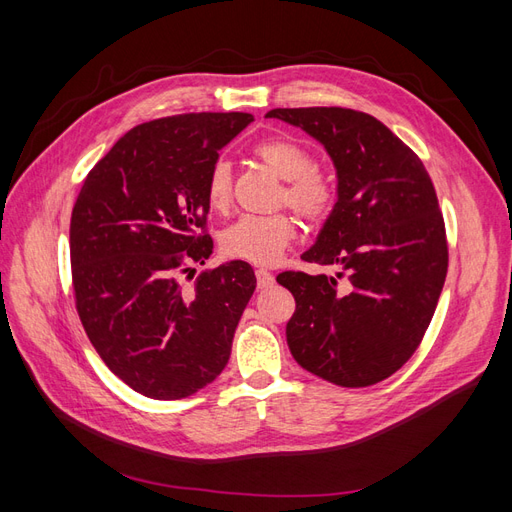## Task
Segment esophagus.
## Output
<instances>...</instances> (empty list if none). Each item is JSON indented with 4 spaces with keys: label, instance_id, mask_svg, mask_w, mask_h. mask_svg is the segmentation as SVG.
<instances>
[{
    "label": "esophagus",
    "instance_id": "1",
    "mask_svg": "<svg viewBox=\"0 0 512 512\" xmlns=\"http://www.w3.org/2000/svg\"><path fill=\"white\" fill-rule=\"evenodd\" d=\"M275 282V277L271 271L267 269H256V284L258 288H271Z\"/></svg>",
    "mask_w": 512,
    "mask_h": 512
}]
</instances>
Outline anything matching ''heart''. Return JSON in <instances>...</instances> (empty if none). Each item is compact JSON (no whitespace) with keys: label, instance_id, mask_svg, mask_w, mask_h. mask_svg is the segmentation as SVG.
<instances>
[{"label":"heart","instance_id":"obj_1","mask_svg":"<svg viewBox=\"0 0 512 512\" xmlns=\"http://www.w3.org/2000/svg\"><path fill=\"white\" fill-rule=\"evenodd\" d=\"M254 156L284 179L282 203L297 211L303 220L320 222L337 203L333 177L316 168L314 156L305 145L288 136H273L254 147ZM207 205L213 211L228 209L232 200V168L226 160H215L205 183ZM297 237V226L288 213L243 215L222 235V250L230 258L273 265Z\"/></svg>","mask_w":512,"mask_h":512}]
</instances>
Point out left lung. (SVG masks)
<instances>
[{
    "mask_svg": "<svg viewBox=\"0 0 512 512\" xmlns=\"http://www.w3.org/2000/svg\"><path fill=\"white\" fill-rule=\"evenodd\" d=\"M267 117L314 136L337 170V203L301 256L337 273L277 275L297 301L288 348L303 369L337 386L382 382L421 344L446 280L436 188L416 153L367 113L309 106Z\"/></svg>",
    "mask_w": 512,
    "mask_h": 512,
    "instance_id": "1",
    "label": "left lung"
}]
</instances>
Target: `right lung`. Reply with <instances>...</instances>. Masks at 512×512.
Returning <instances> with one entry per match:
<instances>
[{
	"label": "right lung",
	"mask_w": 512,
	"mask_h": 512,
	"mask_svg": "<svg viewBox=\"0 0 512 512\" xmlns=\"http://www.w3.org/2000/svg\"><path fill=\"white\" fill-rule=\"evenodd\" d=\"M254 117L185 113L123 134L89 170L70 220L76 312L100 359L130 389L183 399L222 374L256 275L205 269L209 168Z\"/></svg>",
	"instance_id": "obj_1"
}]
</instances>
